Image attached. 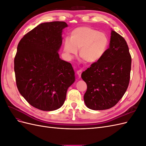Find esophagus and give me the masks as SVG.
Segmentation results:
<instances>
[{"mask_svg": "<svg viewBox=\"0 0 146 146\" xmlns=\"http://www.w3.org/2000/svg\"><path fill=\"white\" fill-rule=\"evenodd\" d=\"M82 73V69L78 70H77V75H78L79 77H81Z\"/></svg>", "mask_w": 146, "mask_h": 146, "instance_id": "obj_1", "label": "esophagus"}]
</instances>
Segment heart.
<instances>
[{
    "label": "heart",
    "mask_w": 146,
    "mask_h": 146,
    "mask_svg": "<svg viewBox=\"0 0 146 146\" xmlns=\"http://www.w3.org/2000/svg\"><path fill=\"white\" fill-rule=\"evenodd\" d=\"M109 39L107 35L90 27L82 26L75 29L70 33V39L66 38L63 51L71 60L79 50V55L88 63L100 60L107 50Z\"/></svg>",
    "instance_id": "heart-1"
}]
</instances>
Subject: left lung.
Returning a JSON list of instances; mask_svg holds the SVG:
<instances>
[{"label": "left lung", "mask_w": 146, "mask_h": 146, "mask_svg": "<svg viewBox=\"0 0 146 146\" xmlns=\"http://www.w3.org/2000/svg\"><path fill=\"white\" fill-rule=\"evenodd\" d=\"M131 63L127 42L111 30L109 48L104 56L82 74L87 85L84 102L88 108L107 110L121 99L129 84Z\"/></svg>", "instance_id": "left-lung-1"}]
</instances>
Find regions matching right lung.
<instances>
[{
    "instance_id": "obj_1",
    "label": "right lung",
    "mask_w": 146,
    "mask_h": 146,
    "mask_svg": "<svg viewBox=\"0 0 146 146\" xmlns=\"http://www.w3.org/2000/svg\"><path fill=\"white\" fill-rule=\"evenodd\" d=\"M68 26L61 21L40 24L17 46L14 61L17 89L29 104L42 111L62 107L76 80L71 64L58 54L63 30Z\"/></svg>"
}]
</instances>
